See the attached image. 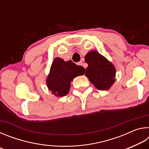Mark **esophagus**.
Returning <instances> with one entry per match:
<instances>
[{"label":"esophagus","mask_w":149,"mask_h":149,"mask_svg":"<svg viewBox=\"0 0 149 149\" xmlns=\"http://www.w3.org/2000/svg\"><path fill=\"white\" fill-rule=\"evenodd\" d=\"M77 65H83V62L82 61H80L77 63Z\"/></svg>","instance_id":"esophagus-1"}]
</instances>
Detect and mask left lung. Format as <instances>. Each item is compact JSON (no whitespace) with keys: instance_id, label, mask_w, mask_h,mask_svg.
I'll use <instances>...</instances> for the list:
<instances>
[{"instance_id":"1","label":"left lung","mask_w":149,"mask_h":149,"mask_svg":"<svg viewBox=\"0 0 149 149\" xmlns=\"http://www.w3.org/2000/svg\"><path fill=\"white\" fill-rule=\"evenodd\" d=\"M88 66L85 70V76L97 89L108 90L116 81L114 65L99 52L91 50L85 56Z\"/></svg>"}]
</instances>
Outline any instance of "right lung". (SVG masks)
I'll return each mask as SVG.
<instances>
[{"label": "right lung", "mask_w": 149, "mask_h": 149, "mask_svg": "<svg viewBox=\"0 0 149 149\" xmlns=\"http://www.w3.org/2000/svg\"><path fill=\"white\" fill-rule=\"evenodd\" d=\"M84 73V68L72 60L65 62L59 57L55 58L46 79L48 89L56 97H64L69 93L73 79Z\"/></svg>", "instance_id": "1"}]
</instances>
